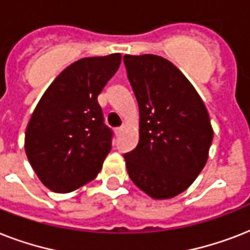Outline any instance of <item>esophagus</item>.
Here are the masks:
<instances>
[{
    "instance_id": "esophagus-1",
    "label": "esophagus",
    "mask_w": 250,
    "mask_h": 250,
    "mask_svg": "<svg viewBox=\"0 0 250 250\" xmlns=\"http://www.w3.org/2000/svg\"><path fill=\"white\" fill-rule=\"evenodd\" d=\"M122 131H123V127H118V128H115V135H121Z\"/></svg>"
}]
</instances>
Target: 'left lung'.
Returning a JSON list of instances; mask_svg holds the SVG:
<instances>
[{
  "label": "left lung",
  "instance_id": "left-lung-1",
  "mask_svg": "<svg viewBox=\"0 0 250 250\" xmlns=\"http://www.w3.org/2000/svg\"><path fill=\"white\" fill-rule=\"evenodd\" d=\"M139 104V144L125 160L131 180L154 200L178 196L205 167L213 141L209 113L197 90L170 61L123 57Z\"/></svg>",
  "mask_w": 250,
  "mask_h": 250
}]
</instances>
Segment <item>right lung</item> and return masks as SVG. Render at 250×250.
<instances>
[{
  "label": "right lung",
  "instance_id": "1",
  "mask_svg": "<svg viewBox=\"0 0 250 250\" xmlns=\"http://www.w3.org/2000/svg\"><path fill=\"white\" fill-rule=\"evenodd\" d=\"M122 56L76 61L57 76L33 110L25 129L29 164L49 189L68 193L93 180L111 149L97 97Z\"/></svg>",
  "mask_w": 250,
  "mask_h": 250
}]
</instances>
